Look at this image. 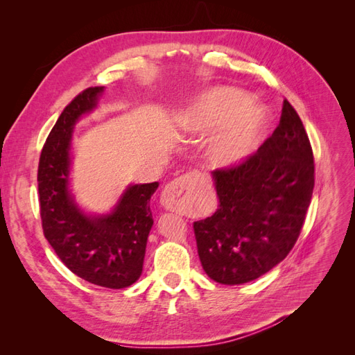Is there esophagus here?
<instances>
[{
	"mask_svg": "<svg viewBox=\"0 0 355 355\" xmlns=\"http://www.w3.org/2000/svg\"><path fill=\"white\" fill-rule=\"evenodd\" d=\"M197 178L194 173H185L180 178L171 180L163 189L161 194V202L168 210L180 211L184 210L189 201L192 200V194L196 189Z\"/></svg>",
	"mask_w": 355,
	"mask_h": 355,
	"instance_id": "34e87169",
	"label": "esophagus"
}]
</instances>
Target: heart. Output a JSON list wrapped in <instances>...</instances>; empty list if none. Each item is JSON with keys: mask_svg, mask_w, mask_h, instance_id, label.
I'll list each match as a JSON object with an SVG mask.
<instances>
[{"mask_svg": "<svg viewBox=\"0 0 355 355\" xmlns=\"http://www.w3.org/2000/svg\"><path fill=\"white\" fill-rule=\"evenodd\" d=\"M185 127L196 133H214L223 128L211 148V159L218 167H234L249 158L262 144L268 114L250 96L232 87L209 92L185 114Z\"/></svg>", "mask_w": 355, "mask_h": 355, "instance_id": "heart-1", "label": "heart"}]
</instances>
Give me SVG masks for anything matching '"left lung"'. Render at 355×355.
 I'll use <instances>...</instances> for the list:
<instances>
[{
    "label": "left lung",
    "mask_w": 355,
    "mask_h": 355,
    "mask_svg": "<svg viewBox=\"0 0 355 355\" xmlns=\"http://www.w3.org/2000/svg\"><path fill=\"white\" fill-rule=\"evenodd\" d=\"M211 175L218 210L194 222L202 270L220 284L249 283L293 249L313 197V148L288 101L280 124L254 154Z\"/></svg>",
    "instance_id": "1"
}]
</instances>
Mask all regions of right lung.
Returning <instances> with one entry per match:
<instances>
[{
    "label": "right lung",
    "mask_w": 355,
    "mask_h": 355,
    "mask_svg": "<svg viewBox=\"0 0 355 355\" xmlns=\"http://www.w3.org/2000/svg\"><path fill=\"white\" fill-rule=\"evenodd\" d=\"M103 87H89L68 103L42 146L38 164L40 213L44 237L59 259L83 280L108 288L132 286L142 274L149 231V200L158 182L128 187L106 216H85L68 191L72 127L92 111Z\"/></svg>",
    "instance_id": "obj_1"
}]
</instances>
